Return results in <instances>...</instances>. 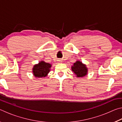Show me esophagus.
Segmentation results:
<instances>
[{
    "label": "esophagus",
    "mask_w": 122,
    "mask_h": 122,
    "mask_svg": "<svg viewBox=\"0 0 122 122\" xmlns=\"http://www.w3.org/2000/svg\"><path fill=\"white\" fill-rule=\"evenodd\" d=\"M58 61L59 62V63H62V60L61 59H59L58 60V61Z\"/></svg>",
    "instance_id": "34e87169"
}]
</instances>
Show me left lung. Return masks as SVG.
Listing matches in <instances>:
<instances>
[{"instance_id": "obj_1", "label": "left lung", "mask_w": 122, "mask_h": 122, "mask_svg": "<svg viewBox=\"0 0 122 122\" xmlns=\"http://www.w3.org/2000/svg\"><path fill=\"white\" fill-rule=\"evenodd\" d=\"M71 70L75 73L77 77H83L87 74V68L86 65L82 64L79 61H76L71 67Z\"/></svg>"}]
</instances>
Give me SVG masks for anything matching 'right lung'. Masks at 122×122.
Here are the masks:
<instances>
[{"label": "right lung", "instance_id": "right-lung-1", "mask_svg": "<svg viewBox=\"0 0 122 122\" xmlns=\"http://www.w3.org/2000/svg\"><path fill=\"white\" fill-rule=\"evenodd\" d=\"M51 65L44 61H41L38 65L34 66L33 68V75L36 77H43L47 75L50 71V68Z\"/></svg>", "mask_w": 122, "mask_h": 122}]
</instances>
